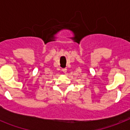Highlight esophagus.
<instances>
[{
  "mask_svg": "<svg viewBox=\"0 0 130 130\" xmlns=\"http://www.w3.org/2000/svg\"><path fill=\"white\" fill-rule=\"evenodd\" d=\"M62 72H64V73H66V72H67V69H66V68H63V69H62Z\"/></svg>",
  "mask_w": 130,
  "mask_h": 130,
  "instance_id": "esophagus-1",
  "label": "esophagus"
}]
</instances>
